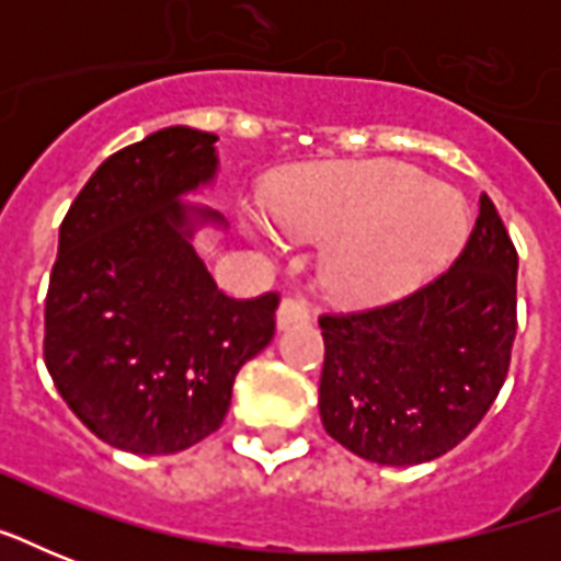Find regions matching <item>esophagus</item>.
I'll use <instances>...</instances> for the list:
<instances>
[{"mask_svg": "<svg viewBox=\"0 0 561 561\" xmlns=\"http://www.w3.org/2000/svg\"><path fill=\"white\" fill-rule=\"evenodd\" d=\"M311 320V311L302 299H282L279 302V311H276V325L279 329H288V325H297V323H308Z\"/></svg>", "mask_w": 561, "mask_h": 561, "instance_id": "esophagus-1", "label": "esophagus"}]
</instances>
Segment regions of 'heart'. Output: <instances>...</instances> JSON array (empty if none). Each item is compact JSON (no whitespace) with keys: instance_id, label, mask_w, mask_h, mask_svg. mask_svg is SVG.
Listing matches in <instances>:
<instances>
[{"instance_id":"heart-1","label":"heart","mask_w":561,"mask_h":561,"mask_svg":"<svg viewBox=\"0 0 561 561\" xmlns=\"http://www.w3.org/2000/svg\"><path fill=\"white\" fill-rule=\"evenodd\" d=\"M273 229L320 244V285L341 302H375L413 288L466 236L460 192L399 160L320 162L288 171L264 192ZM250 236L262 224L244 218Z\"/></svg>"}]
</instances>
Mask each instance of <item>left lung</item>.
Wrapping results in <instances>:
<instances>
[{
    "mask_svg": "<svg viewBox=\"0 0 561 561\" xmlns=\"http://www.w3.org/2000/svg\"><path fill=\"white\" fill-rule=\"evenodd\" d=\"M515 276L518 253L480 194L469 244L439 279L390 306L320 317L325 434L381 466H416L460 445L504 387Z\"/></svg>",
    "mask_w": 561,
    "mask_h": 561,
    "instance_id": "left-lung-1",
    "label": "left lung"
}]
</instances>
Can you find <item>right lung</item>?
Wrapping results in <instances>:
<instances>
[{
	"mask_svg": "<svg viewBox=\"0 0 561 561\" xmlns=\"http://www.w3.org/2000/svg\"><path fill=\"white\" fill-rule=\"evenodd\" d=\"M218 136L162 127L101 162L60 224L43 358L92 434L174 454L218 431L238 369L273 341L276 294L232 299L194 250L218 211L186 203L215 183Z\"/></svg>",
	"mask_w": 561,
	"mask_h": 561,
	"instance_id": "right-lung-1",
	"label": "right lung"
}]
</instances>
